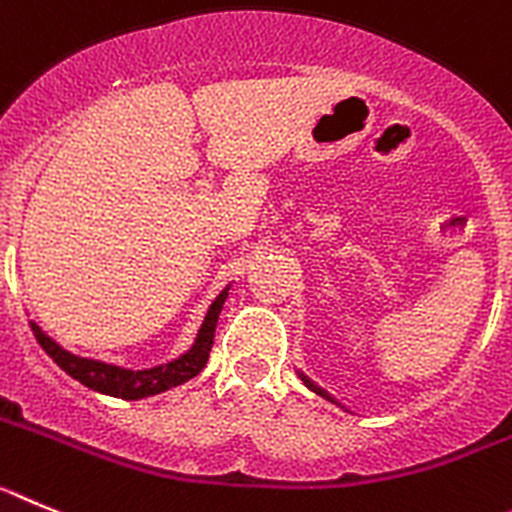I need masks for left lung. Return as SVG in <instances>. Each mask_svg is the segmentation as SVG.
<instances>
[{
    "mask_svg": "<svg viewBox=\"0 0 512 512\" xmlns=\"http://www.w3.org/2000/svg\"><path fill=\"white\" fill-rule=\"evenodd\" d=\"M301 380H303V382H306V385H308V388H311V390H316V393H321V390H319V388H316V385H313V382H311V380H308V377H303V375H301Z\"/></svg>",
    "mask_w": 512,
    "mask_h": 512,
    "instance_id": "8db88e82",
    "label": "left lung"
}]
</instances>
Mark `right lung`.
I'll use <instances>...</instances> for the list:
<instances>
[{"instance_id":"obj_1","label":"right lung","mask_w":512,"mask_h":512,"mask_svg":"<svg viewBox=\"0 0 512 512\" xmlns=\"http://www.w3.org/2000/svg\"><path fill=\"white\" fill-rule=\"evenodd\" d=\"M227 293L229 288H224L222 293L216 296V301L211 303L204 324H201L199 336H196V344H193L183 357L173 359V362H168V365L163 367H153V370H122V367L104 365V362H96V359L76 357V354L58 347L38 324L30 326L40 347H43L45 352H48V357H53L55 365L61 367V370H66L73 380H78L81 385H86V388L96 390V393L114 395V398L124 400H137L147 398V395L163 393V390L168 388H176V385L191 380V377H196L204 370L206 362H209L211 344H214L216 321H219V313H222L224 301H227Z\"/></svg>"}]
</instances>
